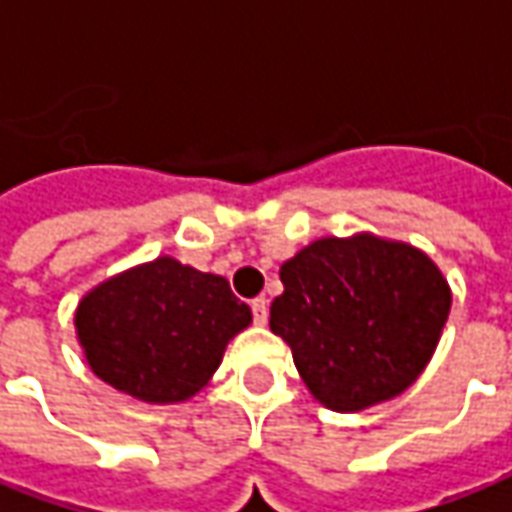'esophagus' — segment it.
I'll return each instance as SVG.
<instances>
[{
	"label": "esophagus",
	"instance_id": "esophagus-1",
	"mask_svg": "<svg viewBox=\"0 0 512 512\" xmlns=\"http://www.w3.org/2000/svg\"><path fill=\"white\" fill-rule=\"evenodd\" d=\"M252 316H255L257 324H266V318H268V299H266V296H255V299H252Z\"/></svg>",
	"mask_w": 512,
	"mask_h": 512
}]
</instances>
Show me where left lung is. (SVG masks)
Instances as JSON below:
<instances>
[{"label":"left lung","mask_w":512,"mask_h":512,"mask_svg":"<svg viewBox=\"0 0 512 512\" xmlns=\"http://www.w3.org/2000/svg\"><path fill=\"white\" fill-rule=\"evenodd\" d=\"M280 280L271 332L318 402L343 413L413 385L452 305L430 257L371 235L321 238L282 263Z\"/></svg>","instance_id":"obj_1"}]
</instances>
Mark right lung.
Wrapping results in <instances>:
<instances>
[{
  "mask_svg": "<svg viewBox=\"0 0 512 512\" xmlns=\"http://www.w3.org/2000/svg\"><path fill=\"white\" fill-rule=\"evenodd\" d=\"M74 321L99 380L163 405L194 396L210 380L252 310L224 277L157 257L94 288Z\"/></svg>",
  "mask_w": 512,
  "mask_h": 512,
  "instance_id": "add662e5",
  "label": "right lung"
}]
</instances>
